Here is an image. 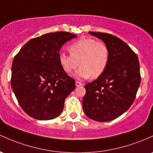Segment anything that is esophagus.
<instances>
[{
	"instance_id": "obj_1",
	"label": "esophagus",
	"mask_w": 153,
	"mask_h": 153,
	"mask_svg": "<svg viewBox=\"0 0 153 153\" xmlns=\"http://www.w3.org/2000/svg\"><path fill=\"white\" fill-rule=\"evenodd\" d=\"M75 85H76V87H78L80 86V85H83V84L79 81H75Z\"/></svg>"
}]
</instances>
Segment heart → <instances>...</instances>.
Segmentation results:
<instances>
[{
    "instance_id": "b5f03b06",
    "label": "heart",
    "mask_w": 153,
    "mask_h": 153,
    "mask_svg": "<svg viewBox=\"0 0 153 153\" xmlns=\"http://www.w3.org/2000/svg\"><path fill=\"white\" fill-rule=\"evenodd\" d=\"M70 55L61 53L60 65L67 73L81 66L75 73L79 78H97L106 70L110 59V50L106 43L90 38H83L68 48Z\"/></svg>"
}]
</instances>
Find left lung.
I'll return each instance as SVG.
<instances>
[{"mask_svg": "<svg viewBox=\"0 0 153 153\" xmlns=\"http://www.w3.org/2000/svg\"><path fill=\"white\" fill-rule=\"evenodd\" d=\"M101 39L110 50L106 70L85 85L83 110L86 116L107 122L123 114L133 104L140 85V68L137 54L117 37L104 33L89 32Z\"/></svg>", "mask_w": 153, "mask_h": 153, "instance_id": "obj_1", "label": "left lung"}]
</instances>
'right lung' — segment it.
Listing matches in <instances>:
<instances>
[{
  "mask_svg": "<svg viewBox=\"0 0 153 153\" xmlns=\"http://www.w3.org/2000/svg\"><path fill=\"white\" fill-rule=\"evenodd\" d=\"M77 36L50 33L31 39L14 56L11 84L22 110L37 120H51L62 112L66 97L75 89V80L60 65L62 46Z\"/></svg>",
  "mask_w": 153,
  "mask_h": 153,
  "instance_id": "add662e5",
  "label": "right lung"
}]
</instances>
